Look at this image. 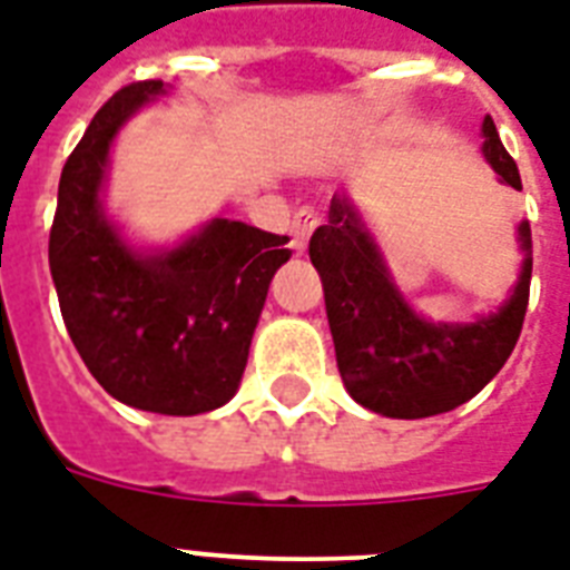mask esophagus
Here are the masks:
<instances>
[{"label":"esophagus","mask_w":570,"mask_h":570,"mask_svg":"<svg viewBox=\"0 0 570 570\" xmlns=\"http://www.w3.org/2000/svg\"><path fill=\"white\" fill-rule=\"evenodd\" d=\"M316 213L313 209H307V206H302L298 213L293 215V224H289V236H293V248L302 254L304 248H307V239H311L313 227H316Z\"/></svg>","instance_id":"obj_1"}]
</instances>
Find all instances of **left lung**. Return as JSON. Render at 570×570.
<instances>
[{"label": "left lung", "instance_id": "obj_1", "mask_svg": "<svg viewBox=\"0 0 570 570\" xmlns=\"http://www.w3.org/2000/svg\"><path fill=\"white\" fill-rule=\"evenodd\" d=\"M482 136V154L500 180L521 189L518 165L491 118ZM518 239L527 259L509 302L470 325H434L399 295L348 197H331L328 222L311 236V259L322 277L337 366L352 399L381 416L420 420L476 396L512 355L530 304V222H521Z\"/></svg>", "mask_w": 570, "mask_h": 570}]
</instances>
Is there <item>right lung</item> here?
Returning a JSON list of instances; mask_svg holds the SVG:
<instances>
[{
  "mask_svg": "<svg viewBox=\"0 0 570 570\" xmlns=\"http://www.w3.org/2000/svg\"><path fill=\"white\" fill-rule=\"evenodd\" d=\"M163 79L120 88L67 156L49 230V272L76 352L124 405L191 416L239 390L272 277L293 250L289 236L213 218L159 254L120 239L100 204L118 129Z\"/></svg>",
  "mask_w": 570,
  "mask_h": 570,
  "instance_id": "add662e5",
  "label": "right lung"
}]
</instances>
